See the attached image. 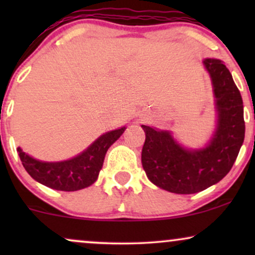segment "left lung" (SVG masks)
I'll use <instances>...</instances> for the list:
<instances>
[{
  "instance_id": "obj_1",
  "label": "left lung",
  "mask_w": 255,
  "mask_h": 255,
  "mask_svg": "<svg viewBox=\"0 0 255 255\" xmlns=\"http://www.w3.org/2000/svg\"><path fill=\"white\" fill-rule=\"evenodd\" d=\"M213 87L217 126L206 146L186 148L171 131L142 125L141 163L148 180L159 188L193 194L209 188L233 168L245 140L244 102L229 69L217 58H205Z\"/></svg>"
}]
</instances>
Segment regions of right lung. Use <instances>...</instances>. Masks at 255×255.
I'll return each mask as SVG.
<instances>
[{
  "label": "right lung",
  "instance_id": "add662e5",
  "mask_svg": "<svg viewBox=\"0 0 255 255\" xmlns=\"http://www.w3.org/2000/svg\"><path fill=\"white\" fill-rule=\"evenodd\" d=\"M126 127L107 131L78 156L62 162H43L28 156L17 147L25 170L37 182L56 191L74 192L96 182L103 166L104 157L110 147L124 134Z\"/></svg>",
  "mask_w": 255,
  "mask_h": 255
}]
</instances>
